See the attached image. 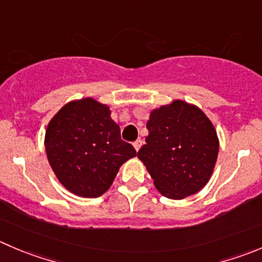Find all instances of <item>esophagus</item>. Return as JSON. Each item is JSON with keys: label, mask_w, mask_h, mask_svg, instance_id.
Segmentation results:
<instances>
[{"label": "esophagus", "mask_w": 262, "mask_h": 262, "mask_svg": "<svg viewBox=\"0 0 262 262\" xmlns=\"http://www.w3.org/2000/svg\"><path fill=\"white\" fill-rule=\"evenodd\" d=\"M133 146H134V148H136L137 151H138V149L141 148V146H142V141H141V139H137V141L133 143Z\"/></svg>", "instance_id": "1"}]
</instances>
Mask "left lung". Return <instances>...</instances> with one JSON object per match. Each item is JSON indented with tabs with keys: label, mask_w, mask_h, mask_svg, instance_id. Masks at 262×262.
<instances>
[{
	"label": "left lung",
	"mask_w": 262,
	"mask_h": 262,
	"mask_svg": "<svg viewBox=\"0 0 262 262\" xmlns=\"http://www.w3.org/2000/svg\"><path fill=\"white\" fill-rule=\"evenodd\" d=\"M138 159L165 197L180 200L206 185L219 152L214 125L195 106L175 100L154 110Z\"/></svg>",
	"instance_id": "obj_1"
}]
</instances>
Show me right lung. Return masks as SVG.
I'll use <instances>...</instances> for the list:
<instances>
[{"mask_svg": "<svg viewBox=\"0 0 262 262\" xmlns=\"http://www.w3.org/2000/svg\"><path fill=\"white\" fill-rule=\"evenodd\" d=\"M110 110L93 98L63 106L50 121L45 146L48 162L63 187L96 199L113 184L119 167L137 155L121 139Z\"/></svg>", "mask_w": 262, "mask_h": 262, "instance_id": "right-lung-1", "label": "right lung"}]
</instances>
